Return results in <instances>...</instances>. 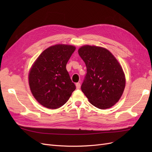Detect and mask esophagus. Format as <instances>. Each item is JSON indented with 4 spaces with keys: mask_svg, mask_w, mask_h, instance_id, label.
Masks as SVG:
<instances>
[{
    "mask_svg": "<svg viewBox=\"0 0 152 152\" xmlns=\"http://www.w3.org/2000/svg\"><path fill=\"white\" fill-rule=\"evenodd\" d=\"M75 86H76V88H77V89H80V83H76Z\"/></svg>",
    "mask_w": 152,
    "mask_h": 152,
    "instance_id": "esophagus-1",
    "label": "esophagus"
}]
</instances>
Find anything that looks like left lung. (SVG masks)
I'll use <instances>...</instances> for the list:
<instances>
[{"label":"left lung","instance_id":"obj_1","mask_svg":"<svg viewBox=\"0 0 152 152\" xmlns=\"http://www.w3.org/2000/svg\"><path fill=\"white\" fill-rule=\"evenodd\" d=\"M78 52L87 68L82 91L96 108L112 107L120 99L125 88L122 66L113 55L103 48L86 45Z\"/></svg>","mask_w":152,"mask_h":152}]
</instances>
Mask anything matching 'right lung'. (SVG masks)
Wrapping results in <instances>:
<instances>
[{
	"instance_id": "obj_1",
	"label": "right lung",
	"mask_w": 152,
	"mask_h": 152,
	"mask_svg": "<svg viewBox=\"0 0 152 152\" xmlns=\"http://www.w3.org/2000/svg\"><path fill=\"white\" fill-rule=\"evenodd\" d=\"M75 47L57 44L44 50L31 66L29 86L36 100L44 107L56 109L65 104L76 89L66 65Z\"/></svg>"
}]
</instances>
